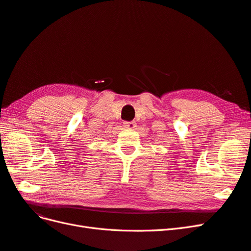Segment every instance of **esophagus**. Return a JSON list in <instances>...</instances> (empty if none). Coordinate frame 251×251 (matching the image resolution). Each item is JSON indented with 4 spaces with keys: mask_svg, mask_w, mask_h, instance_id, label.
I'll list each match as a JSON object with an SVG mask.
<instances>
[{
    "mask_svg": "<svg viewBox=\"0 0 251 251\" xmlns=\"http://www.w3.org/2000/svg\"><path fill=\"white\" fill-rule=\"evenodd\" d=\"M136 126H137V124H136L135 121H128V123L126 121V123L124 124V126L126 128H130V130H133V128L136 127Z\"/></svg>",
    "mask_w": 251,
    "mask_h": 251,
    "instance_id": "obj_1",
    "label": "esophagus"
}]
</instances>
